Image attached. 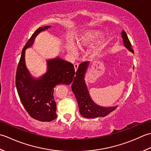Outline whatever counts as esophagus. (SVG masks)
<instances>
[{"instance_id":"esophagus-1","label":"esophagus","mask_w":151,"mask_h":151,"mask_svg":"<svg viewBox=\"0 0 151 151\" xmlns=\"http://www.w3.org/2000/svg\"><path fill=\"white\" fill-rule=\"evenodd\" d=\"M78 66H79V64L78 63H76L74 64V68H75V70L76 71L77 70L78 68Z\"/></svg>"}]
</instances>
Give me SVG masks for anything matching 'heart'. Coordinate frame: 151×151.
I'll return each mask as SVG.
<instances>
[{"label":"heart","mask_w":151,"mask_h":151,"mask_svg":"<svg viewBox=\"0 0 151 151\" xmlns=\"http://www.w3.org/2000/svg\"><path fill=\"white\" fill-rule=\"evenodd\" d=\"M101 33L100 31L98 30H95V31H93L89 32L87 36L82 37L81 39H79L78 41V44L79 47H83L89 41H93L94 40L99 38L101 36ZM67 50L69 52L70 54L72 55H78V50L76 46L72 44H67Z\"/></svg>","instance_id":"heart-1"}]
</instances>
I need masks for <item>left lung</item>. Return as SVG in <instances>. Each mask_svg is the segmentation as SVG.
<instances>
[{"instance_id": "1", "label": "left lung", "mask_w": 151, "mask_h": 151, "mask_svg": "<svg viewBox=\"0 0 151 151\" xmlns=\"http://www.w3.org/2000/svg\"><path fill=\"white\" fill-rule=\"evenodd\" d=\"M121 35L124 46L132 53H134L131 43L124 30H122ZM88 65V61L79 64L72 85V90L78 101L80 114L83 117L94 119L99 116H106L114 111L117 106L109 107L100 106L95 104L91 99L84 79Z\"/></svg>"}]
</instances>
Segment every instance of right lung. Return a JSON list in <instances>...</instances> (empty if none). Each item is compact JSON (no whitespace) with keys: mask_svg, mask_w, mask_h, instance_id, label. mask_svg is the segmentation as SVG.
Returning a JSON list of instances; mask_svg holds the SVG:
<instances>
[{"mask_svg":"<svg viewBox=\"0 0 151 151\" xmlns=\"http://www.w3.org/2000/svg\"><path fill=\"white\" fill-rule=\"evenodd\" d=\"M50 27H40L27 42L21 53L15 76L18 95L24 109L31 117L42 122H50L57 118V105L53 96L55 86L70 84L75 75L73 64L58 57L47 60V72L39 78H33L27 68L25 50L33 45L40 32Z\"/></svg>","mask_w":151,"mask_h":151,"instance_id":"1","label":"right lung"}]
</instances>
